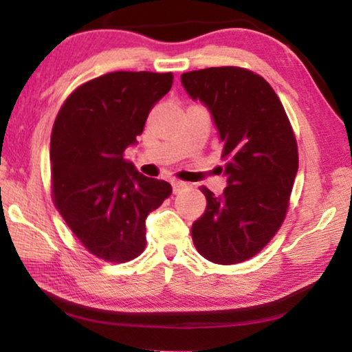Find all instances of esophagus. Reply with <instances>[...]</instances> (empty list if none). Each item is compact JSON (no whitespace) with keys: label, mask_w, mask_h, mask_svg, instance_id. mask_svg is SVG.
Segmentation results:
<instances>
[{"label":"esophagus","mask_w":352,"mask_h":352,"mask_svg":"<svg viewBox=\"0 0 352 352\" xmlns=\"http://www.w3.org/2000/svg\"><path fill=\"white\" fill-rule=\"evenodd\" d=\"M186 188V183L180 182V180H172V189H174V192H180L182 189Z\"/></svg>","instance_id":"34e87169"}]
</instances>
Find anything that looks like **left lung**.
I'll use <instances>...</instances> for the list:
<instances>
[{"label":"left lung","instance_id":"left-lung-1","mask_svg":"<svg viewBox=\"0 0 352 352\" xmlns=\"http://www.w3.org/2000/svg\"><path fill=\"white\" fill-rule=\"evenodd\" d=\"M189 98L211 113L226 160V188H201L206 210L192 223L194 245L216 264L259 253L281 226L298 172L294 130L269 82L252 71L222 67L182 74Z\"/></svg>","mask_w":352,"mask_h":352}]
</instances>
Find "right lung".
<instances>
[{
	"label": "right lung",
	"mask_w": 352,
	"mask_h": 352,
	"mask_svg": "<svg viewBox=\"0 0 352 352\" xmlns=\"http://www.w3.org/2000/svg\"><path fill=\"white\" fill-rule=\"evenodd\" d=\"M172 73L116 71L83 83L58 111L51 135L52 197L83 247L126 262L146 247V219L172 192L140 174L124 151L172 87Z\"/></svg>",
	"instance_id": "1"
}]
</instances>
